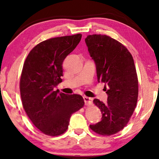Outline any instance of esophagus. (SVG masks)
I'll return each mask as SVG.
<instances>
[{"label":"esophagus","instance_id":"1","mask_svg":"<svg viewBox=\"0 0 159 159\" xmlns=\"http://www.w3.org/2000/svg\"><path fill=\"white\" fill-rule=\"evenodd\" d=\"M83 99H84V103H85V105H88V106L92 105L93 99L91 98H89V97H87V96H83Z\"/></svg>","mask_w":159,"mask_h":159}]
</instances>
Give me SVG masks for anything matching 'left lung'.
I'll use <instances>...</instances> for the list:
<instances>
[{
	"mask_svg": "<svg viewBox=\"0 0 159 159\" xmlns=\"http://www.w3.org/2000/svg\"><path fill=\"white\" fill-rule=\"evenodd\" d=\"M85 43L96 66L98 81L105 83L108 95L105 103L93 100L102 118L90 127L98 134L109 136L127 125L136 107L138 80L134 60L127 48L107 35H88Z\"/></svg>",
	"mask_w": 159,
	"mask_h": 159,
	"instance_id": "left-lung-1",
	"label": "left lung"
}]
</instances>
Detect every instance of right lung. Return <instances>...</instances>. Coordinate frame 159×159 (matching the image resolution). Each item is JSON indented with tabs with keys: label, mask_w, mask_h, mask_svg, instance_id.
Segmentation results:
<instances>
[{
	"label": "right lung",
	"mask_w": 159,
	"mask_h": 159,
	"mask_svg": "<svg viewBox=\"0 0 159 159\" xmlns=\"http://www.w3.org/2000/svg\"><path fill=\"white\" fill-rule=\"evenodd\" d=\"M81 34L41 42L26 58L20 79L22 105L33 125L49 136L66 131L71 114L83 107L81 95L54 91L62 82V64L79 44Z\"/></svg>",
	"instance_id": "1"
}]
</instances>
